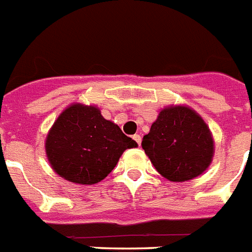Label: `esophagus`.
Masks as SVG:
<instances>
[{"instance_id":"obj_1","label":"esophagus","mask_w":252,"mask_h":252,"mask_svg":"<svg viewBox=\"0 0 252 252\" xmlns=\"http://www.w3.org/2000/svg\"><path fill=\"white\" fill-rule=\"evenodd\" d=\"M132 139H134L135 141H136V143H138V145H140V143H141V136L140 135H134V136H132Z\"/></svg>"}]
</instances>
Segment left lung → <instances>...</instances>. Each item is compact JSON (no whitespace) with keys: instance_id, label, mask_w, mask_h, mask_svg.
<instances>
[{"instance_id":"obj_1","label":"left lung","mask_w":252,"mask_h":252,"mask_svg":"<svg viewBox=\"0 0 252 252\" xmlns=\"http://www.w3.org/2000/svg\"><path fill=\"white\" fill-rule=\"evenodd\" d=\"M141 147L156 170L171 182L201 175L211 163L214 140L202 118L187 107H168L158 114Z\"/></svg>"}]
</instances>
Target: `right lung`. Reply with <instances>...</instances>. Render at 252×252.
Segmentation results:
<instances>
[{"label": "right lung", "mask_w": 252, "mask_h": 252, "mask_svg": "<svg viewBox=\"0 0 252 252\" xmlns=\"http://www.w3.org/2000/svg\"><path fill=\"white\" fill-rule=\"evenodd\" d=\"M96 107L73 104L55 121L46 139V155L56 174L68 182L91 186L117 165L128 148L136 147Z\"/></svg>", "instance_id": "right-lung-1"}]
</instances>
